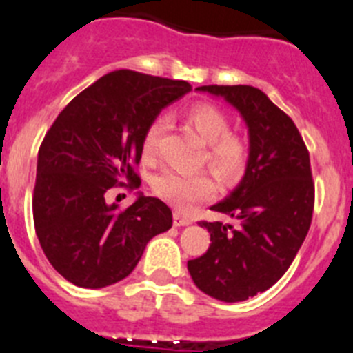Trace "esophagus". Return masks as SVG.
<instances>
[{"mask_svg": "<svg viewBox=\"0 0 353 353\" xmlns=\"http://www.w3.org/2000/svg\"><path fill=\"white\" fill-rule=\"evenodd\" d=\"M190 222H192L190 219L185 217V215H181V213H179V212L174 213V226H176V228H179V226H188Z\"/></svg>", "mask_w": 353, "mask_h": 353, "instance_id": "obj_1", "label": "esophagus"}]
</instances>
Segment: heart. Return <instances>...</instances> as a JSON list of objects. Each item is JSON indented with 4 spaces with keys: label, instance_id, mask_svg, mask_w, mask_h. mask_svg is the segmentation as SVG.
<instances>
[{
    "label": "heart",
    "instance_id": "obj_1",
    "mask_svg": "<svg viewBox=\"0 0 353 353\" xmlns=\"http://www.w3.org/2000/svg\"><path fill=\"white\" fill-rule=\"evenodd\" d=\"M186 120L206 143L204 159L219 179L228 181L242 172L245 150L236 136L230 134L228 118L210 103H195L186 111ZM165 118L158 117L150 121L141 138V152L145 159H154L158 145L165 131ZM154 192L177 210H190L194 204L208 199L213 194V181L206 172L183 174L176 170L161 172L154 179Z\"/></svg>",
    "mask_w": 353,
    "mask_h": 353
}]
</instances>
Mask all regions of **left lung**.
Returning a JSON list of instances; mask_svg holds the SVG:
<instances>
[{
	"instance_id": "8db88e82",
	"label": "left lung",
	"mask_w": 353,
	"mask_h": 353,
	"mask_svg": "<svg viewBox=\"0 0 353 353\" xmlns=\"http://www.w3.org/2000/svg\"><path fill=\"white\" fill-rule=\"evenodd\" d=\"M222 97L244 118L250 158L235 190L213 212L241 226L199 222L210 232L208 251L188 260L194 283L215 300L244 301L283 276L309 233L314 181L309 150L294 121L253 85H201Z\"/></svg>"
}]
</instances>
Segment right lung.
I'll list each match as a JSON object with an SVG mask.
<instances>
[{
	"instance_id": "right-lung-1",
	"label": "right lung",
	"mask_w": 353,
	"mask_h": 353,
	"mask_svg": "<svg viewBox=\"0 0 353 353\" xmlns=\"http://www.w3.org/2000/svg\"><path fill=\"white\" fill-rule=\"evenodd\" d=\"M190 90L185 81L111 71L77 94L44 136L32 199L35 233L53 269L73 285L120 282L150 239L172 228L170 208L156 197L140 194L118 210L105 195L117 185L138 186L145 129Z\"/></svg>"
}]
</instances>
